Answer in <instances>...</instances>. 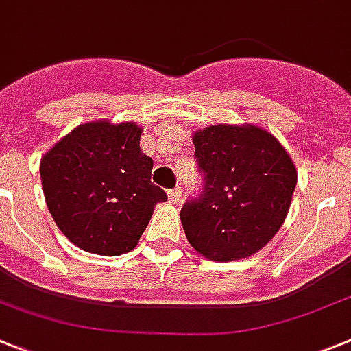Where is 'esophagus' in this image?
Masks as SVG:
<instances>
[{
  "mask_svg": "<svg viewBox=\"0 0 351 351\" xmlns=\"http://www.w3.org/2000/svg\"><path fill=\"white\" fill-rule=\"evenodd\" d=\"M182 198V188H173L169 191V202L172 205H178Z\"/></svg>",
  "mask_w": 351,
  "mask_h": 351,
  "instance_id": "obj_1",
  "label": "esophagus"
}]
</instances>
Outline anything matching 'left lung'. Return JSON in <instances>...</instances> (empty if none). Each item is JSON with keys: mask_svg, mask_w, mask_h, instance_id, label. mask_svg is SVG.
<instances>
[{"mask_svg": "<svg viewBox=\"0 0 351 351\" xmlns=\"http://www.w3.org/2000/svg\"><path fill=\"white\" fill-rule=\"evenodd\" d=\"M193 144L205 189L181 210L188 242L217 263L259 252L291 208L298 182L291 154L271 132L252 123L207 125L193 134Z\"/></svg>", "mask_w": 351, "mask_h": 351, "instance_id": "1", "label": "left lung"}]
</instances>
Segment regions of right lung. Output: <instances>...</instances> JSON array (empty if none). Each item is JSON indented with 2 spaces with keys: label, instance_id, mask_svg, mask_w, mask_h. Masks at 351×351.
<instances>
[{
  "label": "right lung",
  "instance_id": "right-lung-1",
  "mask_svg": "<svg viewBox=\"0 0 351 351\" xmlns=\"http://www.w3.org/2000/svg\"><path fill=\"white\" fill-rule=\"evenodd\" d=\"M143 127L94 120L78 125L41 156L47 207L69 242L85 252L121 256L139 243L167 193L151 184L153 160Z\"/></svg>",
  "mask_w": 351,
  "mask_h": 351
}]
</instances>
